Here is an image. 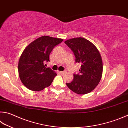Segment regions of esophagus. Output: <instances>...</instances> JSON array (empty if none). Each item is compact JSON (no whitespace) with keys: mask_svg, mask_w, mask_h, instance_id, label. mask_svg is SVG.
Wrapping results in <instances>:
<instances>
[{"mask_svg":"<svg viewBox=\"0 0 128 128\" xmlns=\"http://www.w3.org/2000/svg\"><path fill=\"white\" fill-rule=\"evenodd\" d=\"M59 72L61 74H64L65 73H66V72L65 71H59Z\"/></svg>","mask_w":128,"mask_h":128,"instance_id":"obj_1","label":"esophagus"}]
</instances>
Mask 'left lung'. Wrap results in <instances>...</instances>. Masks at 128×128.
<instances>
[{"mask_svg": "<svg viewBox=\"0 0 128 128\" xmlns=\"http://www.w3.org/2000/svg\"><path fill=\"white\" fill-rule=\"evenodd\" d=\"M64 43L73 51L76 62L81 64L80 73L66 83L68 88L78 94H86L95 89L102 74V61L99 51L92 43L84 38H74Z\"/></svg>", "mask_w": 128, "mask_h": 128, "instance_id": "1", "label": "left lung"}]
</instances>
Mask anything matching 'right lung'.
<instances>
[{
    "label": "right lung",
    "instance_id": "right-lung-1",
    "mask_svg": "<svg viewBox=\"0 0 128 128\" xmlns=\"http://www.w3.org/2000/svg\"><path fill=\"white\" fill-rule=\"evenodd\" d=\"M62 41L61 38L44 36L25 48L19 60L18 73L26 88L39 91L50 85L57 74L50 67L46 68L44 63L50 61V54L54 47Z\"/></svg>",
    "mask_w": 128,
    "mask_h": 128
}]
</instances>
